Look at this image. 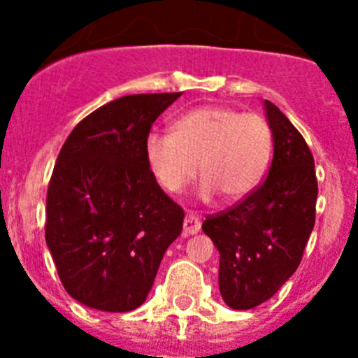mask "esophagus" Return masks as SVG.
<instances>
[{
    "label": "esophagus",
    "mask_w": 358,
    "mask_h": 358,
    "mask_svg": "<svg viewBox=\"0 0 358 358\" xmlns=\"http://www.w3.org/2000/svg\"><path fill=\"white\" fill-rule=\"evenodd\" d=\"M199 229H201V220H199L197 215H195L194 211L186 213L185 224H182V233H185L186 236L195 235V233H199Z\"/></svg>",
    "instance_id": "obj_1"
}]
</instances>
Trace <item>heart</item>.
Segmentation results:
<instances>
[{"label": "heart", "instance_id": "heart-1", "mask_svg": "<svg viewBox=\"0 0 358 358\" xmlns=\"http://www.w3.org/2000/svg\"><path fill=\"white\" fill-rule=\"evenodd\" d=\"M152 172L164 189L182 192L201 170L202 195L224 201L248 197L264 181L273 156L267 120L233 107L189 110L172 125V134L152 132L145 145Z\"/></svg>", "mask_w": 358, "mask_h": 358}]
</instances>
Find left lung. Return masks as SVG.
<instances>
[{
	"label": "left lung",
	"mask_w": 358,
	"mask_h": 358,
	"mask_svg": "<svg viewBox=\"0 0 358 358\" xmlns=\"http://www.w3.org/2000/svg\"><path fill=\"white\" fill-rule=\"evenodd\" d=\"M274 156L251 195L208 215L202 231L220 252L218 287L227 306L249 310L274 296L296 273L315 222L317 177L301 132L265 100Z\"/></svg>",
	"instance_id": "1"
}]
</instances>
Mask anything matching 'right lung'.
I'll return each mask as SVG.
<instances>
[{
  "label": "right lung",
  "mask_w": 358,
  "mask_h": 358,
  "mask_svg": "<svg viewBox=\"0 0 358 358\" xmlns=\"http://www.w3.org/2000/svg\"><path fill=\"white\" fill-rule=\"evenodd\" d=\"M181 93L127 94L77 123L46 195V243L66 292L103 312L143 305L185 211L147 161L152 123Z\"/></svg>",
  "instance_id": "add662e5"
}]
</instances>
